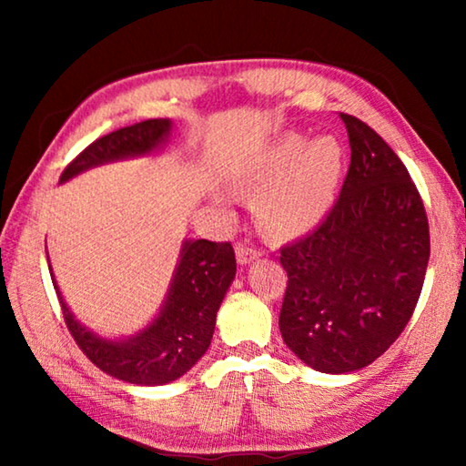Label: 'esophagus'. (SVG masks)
I'll list each match as a JSON object with an SVG mask.
<instances>
[{
    "label": "esophagus",
    "instance_id": "esophagus-1",
    "mask_svg": "<svg viewBox=\"0 0 466 466\" xmlns=\"http://www.w3.org/2000/svg\"><path fill=\"white\" fill-rule=\"evenodd\" d=\"M236 257H238L240 265H247L250 261H255L257 257H261V250H258L257 247H252V244L240 242L238 247H236Z\"/></svg>",
    "mask_w": 466,
    "mask_h": 466
}]
</instances>
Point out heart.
Segmentation results:
<instances>
[{
	"instance_id": "heart-1",
	"label": "heart",
	"mask_w": 466,
	"mask_h": 466,
	"mask_svg": "<svg viewBox=\"0 0 466 466\" xmlns=\"http://www.w3.org/2000/svg\"><path fill=\"white\" fill-rule=\"evenodd\" d=\"M341 172V147L333 137L309 141L283 136L255 157L247 183L258 193L257 209L278 234H299L319 224Z\"/></svg>"
}]
</instances>
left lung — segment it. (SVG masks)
<instances>
[{
	"mask_svg": "<svg viewBox=\"0 0 466 466\" xmlns=\"http://www.w3.org/2000/svg\"><path fill=\"white\" fill-rule=\"evenodd\" d=\"M339 116L351 147L341 191L317 230L279 248L281 337L327 374L356 372L397 341L430 258L428 214L405 164L370 125Z\"/></svg>",
	"mask_w": 466,
	"mask_h": 466,
	"instance_id": "obj_1",
	"label": "left lung"
}]
</instances>
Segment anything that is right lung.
Instances as JSON below:
<instances>
[{"instance_id":"1","label":"right lung","mask_w":466,"mask_h":466,"mask_svg":"<svg viewBox=\"0 0 466 466\" xmlns=\"http://www.w3.org/2000/svg\"><path fill=\"white\" fill-rule=\"evenodd\" d=\"M168 131V119H147L106 133L67 164L61 172V180L98 164L152 152ZM234 275L236 257L230 242H185L160 317L127 341H105L84 329L63 302L57 283L51 279L57 289L66 325L86 358L102 372L119 380L154 386L177 380L208 351L214 337L218 309Z\"/></svg>"}]
</instances>
